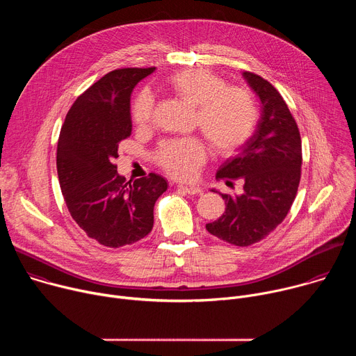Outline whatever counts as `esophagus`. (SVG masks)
<instances>
[{
	"mask_svg": "<svg viewBox=\"0 0 356 356\" xmlns=\"http://www.w3.org/2000/svg\"><path fill=\"white\" fill-rule=\"evenodd\" d=\"M177 187L180 190H183L186 194H190V195H198L202 191L197 184H179Z\"/></svg>",
	"mask_w": 356,
	"mask_h": 356,
	"instance_id": "esophagus-1",
	"label": "esophagus"
}]
</instances>
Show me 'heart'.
Here are the masks:
<instances>
[{
    "mask_svg": "<svg viewBox=\"0 0 356 356\" xmlns=\"http://www.w3.org/2000/svg\"><path fill=\"white\" fill-rule=\"evenodd\" d=\"M168 84L184 103L197 108V127L220 154L234 152L250 136L257 124V106L246 90L227 88L222 79L202 67L179 72ZM152 114L154 97L149 91H140L134 101V120L145 127L150 122ZM206 156V146L200 139H179L162 145L159 163L168 173L188 179Z\"/></svg>",
    "mask_w": 356,
    "mask_h": 356,
    "instance_id": "b5f03b06",
    "label": "heart"
}]
</instances>
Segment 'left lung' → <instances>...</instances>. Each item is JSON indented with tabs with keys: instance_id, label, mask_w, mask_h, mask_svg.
<instances>
[{
	"instance_id": "1",
	"label": "left lung",
	"mask_w": 356,
	"mask_h": 356,
	"mask_svg": "<svg viewBox=\"0 0 356 356\" xmlns=\"http://www.w3.org/2000/svg\"><path fill=\"white\" fill-rule=\"evenodd\" d=\"M242 77L259 98V118L236 155L220 166L217 177L241 179L243 191L220 193L225 211L206 225L210 234L236 246L261 241L286 218L301 169L300 132L283 97L258 74L243 72Z\"/></svg>"
}]
</instances>
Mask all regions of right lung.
Wrapping results in <instances>:
<instances>
[{
  "label": "right lung",
  "mask_w": 356,
  "mask_h": 356,
  "mask_svg": "<svg viewBox=\"0 0 356 356\" xmlns=\"http://www.w3.org/2000/svg\"><path fill=\"white\" fill-rule=\"evenodd\" d=\"M155 72L118 69L87 88L69 110L58 142V176L70 216L92 239L120 248L154 228L155 202L168 190L165 177L125 183L117 172L118 143L132 131L131 94Z\"/></svg>",
  "instance_id": "obj_1"
}]
</instances>
